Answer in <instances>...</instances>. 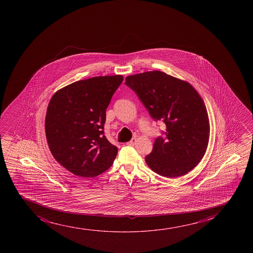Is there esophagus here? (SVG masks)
Returning a JSON list of instances; mask_svg holds the SVG:
<instances>
[{
	"label": "esophagus",
	"instance_id": "34e87169",
	"mask_svg": "<svg viewBox=\"0 0 253 253\" xmlns=\"http://www.w3.org/2000/svg\"><path fill=\"white\" fill-rule=\"evenodd\" d=\"M136 140H137V139L135 138V137H134V138H132L131 140H130V141H129V142L127 143V144L129 146H134L135 145V143H136Z\"/></svg>",
	"mask_w": 253,
	"mask_h": 253
}]
</instances>
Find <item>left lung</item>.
<instances>
[{
    "label": "left lung",
    "mask_w": 253,
    "mask_h": 253,
    "mask_svg": "<svg viewBox=\"0 0 253 253\" xmlns=\"http://www.w3.org/2000/svg\"><path fill=\"white\" fill-rule=\"evenodd\" d=\"M155 121L166 125L145 157L151 169L168 178L182 176L204 156L209 139V120L204 102L194 87L160 71L126 77Z\"/></svg>",
    "instance_id": "1"
}]
</instances>
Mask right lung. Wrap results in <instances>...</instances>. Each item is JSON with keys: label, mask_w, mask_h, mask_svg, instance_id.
<instances>
[{"label": "right lung", "mask_w": 253, "mask_h": 253, "mask_svg": "<svg viewBox=\"0 0 253 253\" xmlns=\"http://www.w3.org/2000/svg\"><path fill=\"white\" fill-rule=\"evenodd\" d=\"M122 75L94 77L58 90L49 102L45 128L56 161L73 174L95 177L113 164L118 147L104 135L106 109Z\"/></svg>", "instance_id": "1"}]
</instances>
